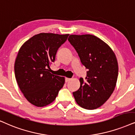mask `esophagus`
Instances as JSON below:
<instances>
[{
	"mask_svg": "<svg viewBox=\"0 0 135 135\" xmlns=\"http://www.w3.org/2000/svg\"><path fill=\"white\" fill-rule=\"evenodd\" d=\"M70 80H71V78H65V82H68V81H69Z\"/></svg>",
	"mask_w": 135,
	"mask_h": 135,
	"instance_id": "obj_1",
	"label": "esophagus"
}]
</instances>
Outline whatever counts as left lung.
<instances>
[{
    "label": "left lung",
    "instance_id": "left-lung-1",
    "mask_svg": "<svg viewBox=\"0 0 135 135\" xmlns=\"http://www.w3.org/2000/svg\"><path fill=\"white\" fill-rule=\"evenodd\" d=\"M68 40L88 70L86 81L80 78V88L73 92V97L83 108H98L110 98L115 88L118 74L116 56L105 42L93 35H70Z\"/></svg>",
    "mask_w": 135,
    "mask_h": 135
}]
</instances>
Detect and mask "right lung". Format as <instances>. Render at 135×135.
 Returning a JSON list of instances; mask_svg holds the SVG:
<instances>
[{
  "label": "right lung",
  "instance_id": "obj_1",
  "mask_svg": "<svg viewBox=\"0 0 135 135\" xmlns=\"http://www.w3.org/2000/svg\"><path fill=\"white\" fill-rule=\"evenodd\" d=\"M69 34L40 33L26 41L15 60L17 82L26 99L36 107H45L55 100L64 86L65 78L50 73L59 47Z\"/></svg>",
  "mask_w": 135,
  "mask_h": 135
}]
</instances>
